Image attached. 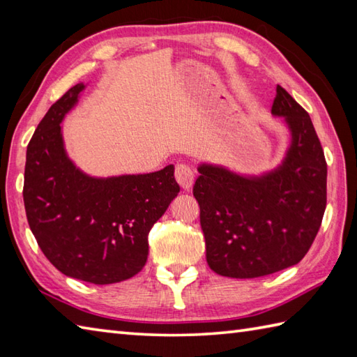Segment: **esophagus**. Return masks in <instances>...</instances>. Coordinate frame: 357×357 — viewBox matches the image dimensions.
Returning <instances> with one entry per match:
<instances>
[{
	"label": "esophagus",
	"instance_id": "34e87169",
	"mask_svg": "<svg viewBox=\"0 0 357 357\" xmlns=\"http://www.w3.org/2000/svg\"><path fill=\"white\" fill-rule=\"evenodd\" d=\"M174 176H176L177 183L185 189H189L194 183V171L189 168L188 165H183V163L177 165L176 171H174Z\"/></svg>",
	"mask_w": 357,
	"mask_h": 357
}]
</instances>
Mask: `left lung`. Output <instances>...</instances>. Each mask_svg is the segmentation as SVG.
<instances>
[{"label":"left lung","mask_w":357,"mask_h":357,"mask_svg":"<svg viewBox=\"0 0 357 357\" xmlns=\"http://www.w3.org/2000/svg\"><path fill=\"white\" fill-rule=\"evenodd\" d=\"M271 111L285 117L293 134L278 171L245 178L203 165L192 188L206 261L225 278H261L299 264L322 225L326 162L316 129L308 112L279 84Z\"/></svg>","instance_id":"8db88e82"}]
</instances>
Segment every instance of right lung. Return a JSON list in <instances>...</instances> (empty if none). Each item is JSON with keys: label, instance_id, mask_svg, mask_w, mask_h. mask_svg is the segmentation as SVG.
I'll use <instances>...</instances> for the list:
<instances>
[{"label": "right lung", "instance_id": "add662e5", "mask_svg": "<svg viewBox=\"0 0 357 357\" xmlns=\"http://www.w3.org/2000/svg\"><path fill=\"white\" fill-rule=\"evenodd\" d=\"M83 87H70L35 129L23 197L29 227L50 264L69 278L107 285L142 271L149 231L180 186L172 165L142 176L92 178L70 163L60 123Z\"/></svg>", "mask_w": 357, "mask_h": 357}]
</instances>
